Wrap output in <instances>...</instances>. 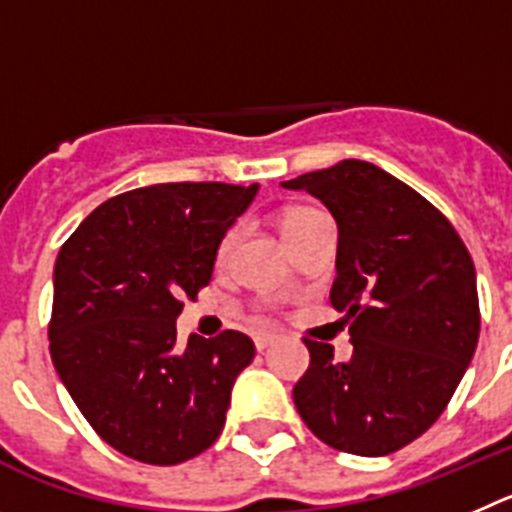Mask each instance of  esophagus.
Here are the masks:
<instances>
[{
	"label": "esophagus",
	"instance_id": "esophagus-1",
	"mask_svg": "<svg viewBox=\"0 0 512 512\" xmlns=\"http://www.w3.org/2000/svg\"><path fill=\"white\" fill-rule=\"evenodd\" d=\"M270 344H273V336H267V334L255 336V347H257V352H265V349L270 347Z\"/></svg>",
	"mask_w": 512,
	"mask_h": 512
}]
</instances>
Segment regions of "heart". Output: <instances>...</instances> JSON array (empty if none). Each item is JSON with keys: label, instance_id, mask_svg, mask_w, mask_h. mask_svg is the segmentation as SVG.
Returning a JSON list of instances; mask_svg holds the SVG:
<instances>
[{"label": "heart", "instance_id": "b5f03b06", "mask_svg": "<svg viewBox=\"0 0 512 512\" xmlns=\"http://www.w3.org/2000/svg\"><path fill=\"white\" fill-rule=\"evenodd\" d=\"M313 216H319V211L306 209V206H298V209H288V211H285L283 219H280V227H283L285 237H290V234H296L298 229L303 227V224L311 222ZM237 232H239V229H229L227 237L222 239V247H219V257H227L229 255V250H232V245H234V239H237Z\"/></svg>", "mask_w": 512, "mask_h": 512}]
</instances>
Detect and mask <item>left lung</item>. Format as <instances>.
<instances>
[{
  "instance_id": "obj_1",
  "label": "left lung",
  "mask_w": 512,
  "mask_h": 512,
  "mask_svg": "<svg viewBox=\"0 0 512 512\" xmlns=\"http://www.w3.org/2000/svg\"><path fill=\"white\" fill-rule=\"evenodd\" d=\"M339 227L331 306L347 311L352 359L311 354L293 400L331 449L385 457L434 426L480 339L474 262L451 222L411 186L365 160L285 181Z\"/></svg>"
}]
</instances>
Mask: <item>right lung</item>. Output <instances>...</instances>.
<instances>
[{"label":"right lung","mask_w":512,"mask_h":512,"mask_svg":"<svg viewBox=\"0 0 512 512\" xmlns=\"http://www.w3.org/2000/svg\"><path fill=\"white\" fill-rule=\"evenodd\" d=\"M255 193L257 183L216 181L135 188L96 206L58 252L50 357L78 411L124 457L181 464L222 434L255 344L227 329L178 347L176 319L183 298L209 285Z\"/></svg>","instance_id":"obj_1"}]
</instances>
